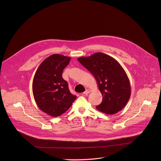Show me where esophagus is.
<instances>
[{
  "label": "esophagus",
  "instance_id": "1",
  "mask_svg": "<svg viewBox=\"0 0 161 161\" xmlns=\"http://www.w3.org/2000/svg\"><path fill=\"white\" fill-rule=\"evenodd\" d=\"M90 92V89H86L85 91L84 92L83 94H85V95H88Z\"/></svg>",
  "mask_w": 161,
  "mask_h": 161
}]
</instances>
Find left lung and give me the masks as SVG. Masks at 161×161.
Instances as JSON below:
<instances>
[{"instance_id":"8db88e82","label":"left lung","mask_w":161,"mask_h":161,"mask_svg":"<svg viewBox=\"0 0 161 161\" xmlns=\"http://www.w3.org/2000/svg\"><path fill=\"white\" fill-rule=\"evenodd\" d=\"M78 60L93 75L103 95L102 103L96 108L106 114L121 111L129 100L131 88L122 65L113 57L97 52Z\"/></svg>"}]
</instances>
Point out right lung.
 Returning <instances> with one entry per match:
<instances>
[{
  "label": "right lung",
  "instance_id": "right-lung-1",
  "mask_svg": "<svg viewBox=\"0 0 161 161\" xmlns=\"http://www.w3.org/2000/svg\"><path fill=\"white\" fill-rule=\"evenodd\" d=\"M71 57L53 54L39 65L32 82V92L39 108L53 117L61 115L76 99L62 78Z\"/></svg>",
  "mask_w": 161,
  "mask_h": 161
}]
</instances>
